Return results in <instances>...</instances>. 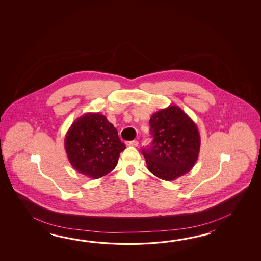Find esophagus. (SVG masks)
<instances>
[{
	"mask_svg": "<svg viewBox=\"0 0 261 261\" xmlns=\"http://www.w3.org/2000/svg\"><path fill=\"white\" fill-rule=\"evenodd\" d=\"M127 145L128 146H134V147H136V146H138L139 142L138 141H136V140H133V141H128L126 143Z\"/></svg>",
	"mask_w": 261,
	"mask_h": 261,
	"instance_id": "34e87169",
	"label": "esophagus"
}]
</instances>
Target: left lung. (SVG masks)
<instances>
[{
    "label": "left lung",
    "instance_id": "left-lung-1",
    "mask_svg": "<svg viewBox=\"0 0 261 261\" xmlns=\"http://www.w3.org/2000/svg\"><path fill=\"white\" fill-rule=\"evenodd\" d=\"M149 124L153 141L142 152L150 172L165 181L188 173L200 153V133L194 121L180 107L170 106L154 113Z\"/></svg>",
    "mask_w": 261,
    "mask_h": 261
}]
</instances>
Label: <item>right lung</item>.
I'll list each match as a JSON object with an SVG mask.
<instances>
[{
  "label": "right lung",
  "mask_w": 261,
  "mask_h": 261,
  "mask_svg": "<svg viewBox=\"0 0 261 261\" xmlns=\"http://www.w3.org/2000/svg\"><path fill=\"white\" fill-rule=\"evenodd\" d=\"M64 147L73 169L88 177L98 179L115 169L126 145L106 116L87 113L68 129Z\"/></svg>",
  "instance_id": "1"
}]
</instances>
